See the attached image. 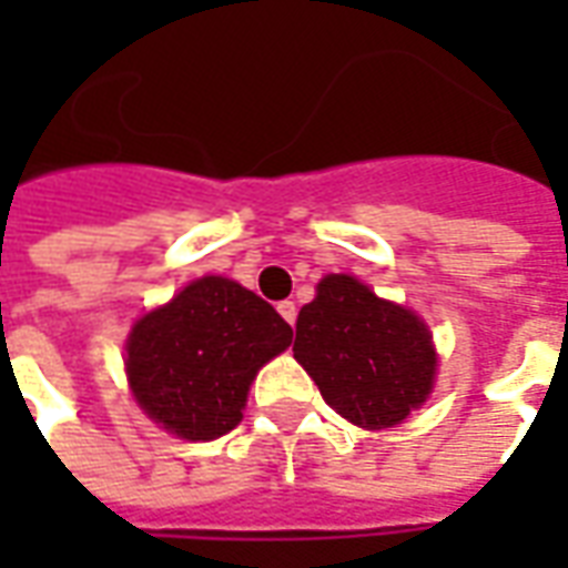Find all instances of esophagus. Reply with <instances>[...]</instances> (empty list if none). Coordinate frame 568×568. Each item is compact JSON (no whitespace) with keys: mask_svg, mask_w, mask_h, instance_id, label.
<instances>
[{"mask_svg":"<svg viewBox=\"0 0 568 568\" xmlns=\"http://www.w3.org/2000/svg\"><path fill=\"white\" fill-rule=\"evenodd\" d=\"M280 316H283L285 322H288V325H295V320H297V307H295V301H283V304H280Z\"/></svg>","mask_w":568,"mask_h":568,"instance_id":"34e87169","label":"esophagus"}]
</instances>
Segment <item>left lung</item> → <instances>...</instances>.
<instances>
[{"label": "left lung", "instance_id": "left-lung-1", "mask_svg": "<svg viewBox=\"0 0 568 568\" xmlns=\"http://www.w3.org/2000/svg\"><path fill=\"white\" fill-rule=\"evenodd\" d=\"M295 358L322 398L362 428H389L426 402L435 381L432 334L410 310L332 273L301 307Z\"/></svg>", "mask_w": 568, "mask_h": 568}]
</instances>
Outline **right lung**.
I'll return each mask as SVG.
<instances>
[{
	"instance_id": "1",
	"label": "right lung",
	"mask_w": 568,
	"mask_h": 568,
	"mask_svg": "<svg viewBox=\"0 0 568 568\" xmlns=\"http://www.w3.org/2000/svg\"><path fill=\"white\" fill-rule=\"evenodd\" d=\"M288 344L292 325L264 297L203 276L133 325L130 389L142 410L179 438H222L243 419L261 365Z\"/></svg>"
}]
</instances>
